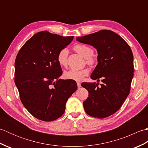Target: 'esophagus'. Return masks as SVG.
Instances as JSON below:
<instances>
[{
  "mask_svg": "<svg viewBox=\"0 0 148 148\" xmlns=\"http://www.w3.org/2000/svg\"><path fill=\"white\" fill-rule=\"evenodd\" d=\"M77 88H79L81 86L80 83H79V82L77 83Z\"/></svg>",
  "mask_w": 148,
  "mask_h": 148,
  "instance_id": "34e87169",
  "label": "esophagus"
}]
</instances>
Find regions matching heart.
<instances>
[{"label":"heart","mask_w":148,"mask_h":148,"mask_svg":"<svg viewBox=\"0 0 148 148\" xmlns=\"http://www.w3.org/2000/svg\"><path fill=\"white\" fill-rule=\"evenodd\" d=\"M74 50L79 55L86 59V63L88 64L93 65L94 61L91 58L93 55V50L88 46L85 45L79 44L74 46ZM69 51L67 49H63L59 52L57 57V60L60 65L62 67H66L67 65V56ZM89 74V71L88 69H83L81 70H70L65 71L64 73V77L67 79H71L80 82L83 81L84 77L88 76Z\"/></svg>","instance_id":"obj_1"}]
</instances>
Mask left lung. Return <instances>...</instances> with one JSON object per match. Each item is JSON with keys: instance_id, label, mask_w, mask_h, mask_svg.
I'll use <instances>...</instances> for the list:
<instances>
[{"instance_id": "obj_1", "label": "left lung", "mask_w": 148, "mask_h": 148, "mask_svg": "<svg viewBox=\"0 0 148 148\" xmlns=\"http://www.w3.org/2000/svg\"><path fill=\"white\" fill-rule=\"evenodd\" d=\"M81 43L92 46L97 51V65L91 74L102 83H83L88 92L83 102L88 114L98 118L112 115L121 108L130 93L134 76V56L129 45L111 30H103L76 37Z\"/></svg>"}]
</instances>
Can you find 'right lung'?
I'll list each match as a JSON object with an SVG mask.
<instances>
[{"label": "right lung", "mask_w": 148, "mask_h": 148, "mask_svg": "<svg viewBox=\"0 0 148 148\" xmlns=\"http://www.w3.org/2000/svg\"><path fill=\"white\" fill-rule=\"evenodd\" d=\"M73 38L39 32L24 44L16 58L14 82L21 101L40 120L60 117L68 99L77 88L75 81L60 79L62 70L57 60L59 52Z\"/></svg>", "instance_id": "1"}]
</instances>
